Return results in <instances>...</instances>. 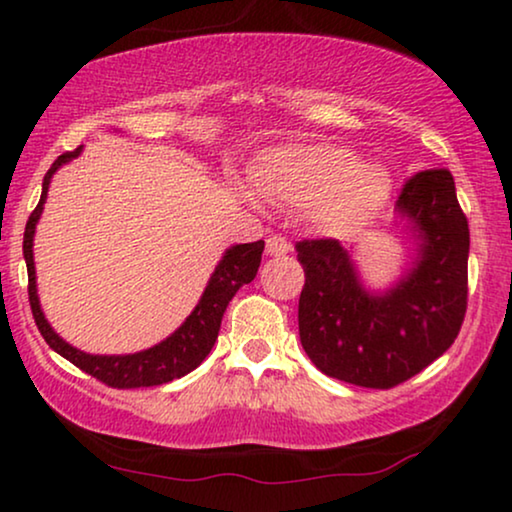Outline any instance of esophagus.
Masks as SVG:
<instances>
[{
    "label": "esophagus",
    "mask_w": 512,
    "mask_h": 512,
    "mask_svg": "<svg viewBox=\"0 0 512 512\" xmlns=\"http://www.w3.org/2000/svg\"><path fill=\"white\" fill-rule=\"evenodd\" d=\"M265 251H268L270 256H286L291 251V242L286 240L284 235H268V240H265Z\"/></svg>",
    "instance_id": "obj_1"
}]
</instances>
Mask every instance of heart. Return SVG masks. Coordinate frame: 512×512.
<instances>
[{"label": "heart", "mask_w": 512, "mask_h": 512, "mask_svg": "<svg viewBox=\"0 0 512 512\" xmlns=\"http://www.w3.org/2000/svg\"><path fill=\"white\" fill-rule=\"evenodd\" d=\"M258 193L272 205L305 209L321 233L347 237L373 223L389 198V179L333 144L270 151L254 170Z\"/></svg>", "instance_id": "1"}]
</instances>
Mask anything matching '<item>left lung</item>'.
Listing matches in <instances>:
<instances>
[{
    "mask_svg": "<svg viewBox=\"0 0 512 512\" xmlns=\"http://www.w3.org/2000/svg\"><path fill=\"white\" fill-rule=\"evenodd\" d=\"M398 212L422 233V258L387 296L361 289L338 240L296 242L305 286L298 300L300 345L335 380L391 389L443 356L468 305V219L445 167L405 179Z\"/></svg>",
    "mask_w": 512,
    "mask_h": 512,
    "instance_id": "obj_1",
    "label": "left lung"
}]
</instances>
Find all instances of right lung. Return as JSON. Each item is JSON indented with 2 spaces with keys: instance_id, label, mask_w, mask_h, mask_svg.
I'll return each instance as SVG.
<instances>
[{
  "instance_id": "add662e5",
  "label": "right lung",
  "mask_w": 512,
  "mask_h": 512,
  "mask_svg": "<svg viewBox=\"0 0 512 512\" xmlns=\"http://www.w3.org/2000/svg\"><path fill=\"white\" fill-rule=\"evenodd\" d=\"M81 153V146L74 151H67L58 156V160L51 165V170L44 177V188H41V200L34 207L25 226L23 235V256L27 263V296H30V307L34 324H37L39 333L44 335L48 347L55 349L67 361H72L76 368L88 373L95 380L114 389H139V387H158V384L172 382L177 377H184L191 373L205 361V356L212 352L216 338H219V328L223 312L242 284H249L256 277L258 265H261L263 247L265 242H249V244H235L233 249L226 251L219 268L214 270L212 279H209L205 293H202L200 303L191 312L184 324L174 331L170 338L160 342V345L146 349V352L128 354V356H93L81 352L72 345H67L53 328L48 326L44 319V312L39 307L37 298V282H34V258H32V237L34 226H37L41 209H44L48 184H51L53 172L58 170L62 163L76 158Z\"/></svg>"
}]
</instances>
